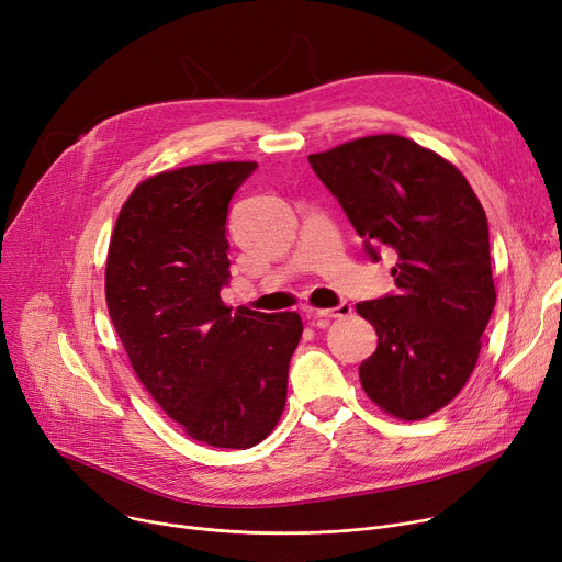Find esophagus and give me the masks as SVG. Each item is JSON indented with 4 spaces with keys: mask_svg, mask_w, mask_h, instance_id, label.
<instances>
[{
    "mask_svg": "<svg viewBox=\"0 0 562 562\" xmlns=\"http://www.w3.org/2000/svg\"><path fill=\"white\" fill-rule=\"evenodd\" d=\"M352 304H347V302H340L336 308H319V311H315V308H308V317L313 319V323H327V319H334V317H347V315H352Z\"/></svg>",
    "mask_w": 562,
    "mask_h": 562,
    "instance_id": "34e87169",
    "label": "esophagus"
}]
</instances>
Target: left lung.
I'll return each mask as SVG.
<instances>
[{"label": "left lung", "instance_id": "1", "mask_svg": "<svg viewBox=\"0 0 562 562\" xmlns=\"http://www.w3.org/2000/svg\"><path fill=\"white\" fill-rule=\"evenodd\" d=\"M372 260L395 256V295L357 304L378 350L361 366L368 397L420 420L467 384L496 290L485 210L450 162L397 135L361 137L308 155Z\"/></svg>", "mask_w": 562, "mask_h": 562}]
</instances>
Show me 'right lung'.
Wrapping results in <instances>:
<instances>
[{
  "mask_svg": "<svg viewBox=\"0 0 562 562\" xmlns=\"http://www.w3.org/2000/svg\"><path fill=\"white\" fill-rule=\"evenodd\" d=\"M256 167L194 165L139 182L106 254V308L139 382L215 448H251L274 430L304 331L297 313L222 302L228 203Z\"/></svg>",
  "mask_w": 562,
  "mask_h": 562,
  "instance_id": "1",
  "label": "right lung"
}]
</instances>
